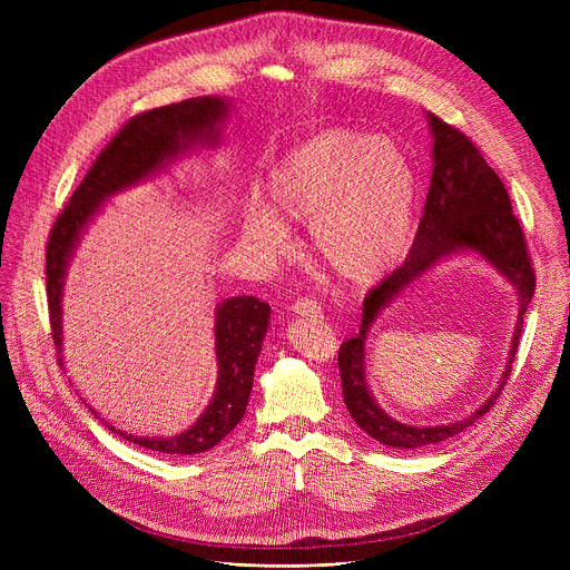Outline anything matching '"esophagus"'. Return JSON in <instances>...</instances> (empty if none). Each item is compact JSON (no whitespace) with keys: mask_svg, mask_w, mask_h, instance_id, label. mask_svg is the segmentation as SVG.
Listing matches in <instances>:
<instances>
[{"mask_svg":"<svg viewBox=\"0 0 570 570\" xmlns=\"http://www.w3.org/2000/svg\"><path fill=\"white\" fill-rule=\"evenodd\" d=\"M291 311H293L295 315H302V317H317V315H320V306H317V302H313V299H297V302L291 306Z\"/></svg>","mask_w":570,"mask_h":570,"instance_id":"1","label":"esophagus"}]
</instances>
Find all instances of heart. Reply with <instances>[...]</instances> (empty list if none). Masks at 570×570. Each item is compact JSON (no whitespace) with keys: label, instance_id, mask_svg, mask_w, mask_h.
I'll use <instances>...</instances> for the list:
<instances>
[{"label":"heart","instance_id":"obj_1","mask_svg":"<svg viewBox=\"0 0 570 570\" xmlns=\"http://www.w3.org/2000/svg\"><path fill=\"white\" fill-rule=\"evenodd\" d=\"M266 198L243 205V236L266 266L293 253L286 223H308L315 259L354 288L392 273L413 243L417 176L387 137L327 128L304 139L268 171Z\"/></svg>","mask_w":570,"mask_h":570}]
</instances>
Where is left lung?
<instances>
[{"instance_id": "obj_1", "label": "left lung", "mask_w": 570, "mask_h": 570, "mask_svg": "<svg viewBox=\"0 0 570 570\" xmlns=\"http://www.w3.org/2000/svg\"><path fill=\"white\" fill-rule=\"evenodd\" d=\"M426 119L433 137V174L415 246L405 257L403 266H399L365 295L361 330L356 336L347 338L338 352L343 399L352 420L372 440L403 451L455 438L492 409L512 372L523 330V315L534 295V271L525 250L523 229L512 214L505 185L487 165L482 153L469 137L431 112ZM464 254L478 256L492 265L518 291L520 297V315L504 376L493 396L471 416L458 423L438 428L403 425L380 409L368 390L364 363L368 330L375 317L396 296L412 287L435 265Z\"/></svg>"}]
</instances>
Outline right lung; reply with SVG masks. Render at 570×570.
I'll return each mask as SVG.
<instances>
[{"instance_id": "right-lung-1", "label": "right lung", "mask_w": 570, "mask_h": 570, "mask_svg": "<svg viewBox=\"0 0 570 570\" xmlns=\"http://www.w3.org/2000/svg\"><path fill=\"white\" fill-rule=\"evenodd\" d=\"M227 97H198L132 117L101 150L86 180L71 194L47 243V299L53 343L62 363V293L69 262L80 236L106 203L141 183L155 180L178 159L216 148L229 117ZM271 327V306L259 297L243 295L220 299L214 308V350L218 379L203 415L174 438H139L108 424L112 433L144 449L169 455H196L216 446L246 415L253 392L255 365ZM86 401V399H83ZM90 405V403H86ZM92 411V405H90ZM99 415L97 411H92Z\"/></svg>"}]
</instances>
